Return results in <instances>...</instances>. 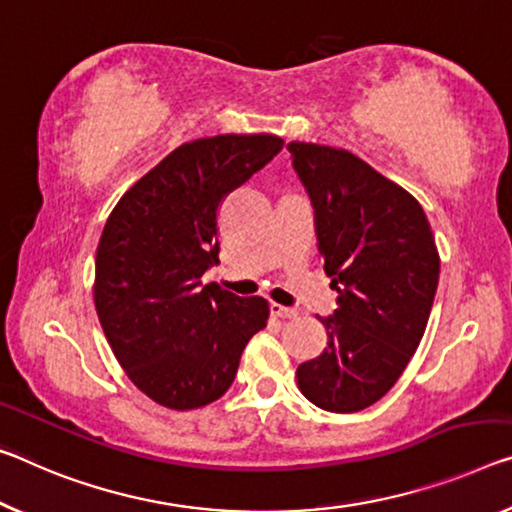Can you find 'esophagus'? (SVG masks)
Segmentation results:
<instances>
[{
	"label": "esophagus",
	"instance_id": "esophagus-1",
	"mask_svg": "<svg viewBox=\"0 0 512 512\" xmlns=\"http://www.w3.org/2000/svg\"><path fill=\"white\" fill-rule=\"evenodd\" d=\"M270 313H272V316L286 318V320L297 318V311H295V309H288V306H281V304H277V302L270 304Z\"/></svg>",
	"mask_w": 512,
	"mask_h": 512
}]
</instances>
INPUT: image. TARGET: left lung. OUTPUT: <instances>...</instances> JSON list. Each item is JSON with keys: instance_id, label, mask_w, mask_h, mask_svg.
<instances>
[{"instance_id": "obj_1", "label": "left lung", "mask_w": 512, "mask_h": 512, "mask_svg": "<svg viewBox=\"0 0 512 512\" xmlns=\"http://www.w3.org/2000/svg\"><path fill=\"white\" fill-rule=\"evenodd\" d=\"M288 151L338 293L332 316L320 318L327 348L297 368V387L320 410H366L403 375L426 332L439 283L435 235L419 201L357 155L304 141Z\"/></svg>"}]
</instances>
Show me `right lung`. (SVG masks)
<instances>
[{"label": "right lung", "mask_w": 512, "mask_h": 512, "mask_svg": "<svg viewBox=\"0 0 512 512\" xmlns=\"http://www.w3.org/2000/svg\"><path fill=\"white\" fill-rule=\"evenodd\" d=\"M281 146L274 135L178 146L107 219L93 300L123 371L155 403L183 412L224 396L249 338L267 325L263 297L203 286L201 277L219 263V203Z\"/></svg>", "instance_id": "add662e5"}]
</instances>
